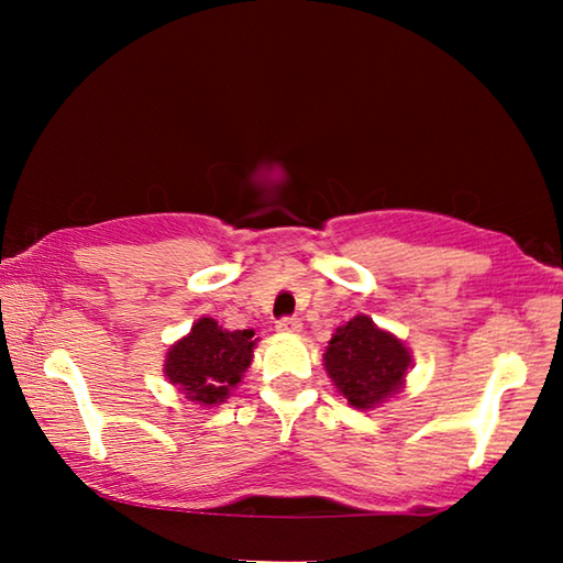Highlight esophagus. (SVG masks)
<instances>
[{
  "instance_id": "obj_1",
  "label": "esophagus",
  "mask_w": 563,
  "mask_h": 563,
  "mask_svg": "<svg viewBox=\"0 0 563 563\" xmlns=\"http://www.w3.org/2000/svg\"><path fill=\"white\" fill-rule=\"evenodd\" d=\"M278 332H283V335H298V332L302 330V322L300 318H283L278 320Z\"/></svg>"
}]
</instances>
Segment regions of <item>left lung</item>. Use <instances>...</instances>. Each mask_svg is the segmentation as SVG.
Here are the masks:
<instances>
[{"label": "left lung", "instance_id": "left-lung-1", "mask_svg": "<svg viewBox=\"0 0 563 563\" xmlns=\"http://www.w3.org/2000/svg\"><path fill=\"white\" fill-rule=\"evenodd\" d=\"M325 373L355 409H375L407 385L412 350L373 318L355 316L340 325L325 347Z\"/></svg>", "mask_w": 563, "mask_h": 563}]
</instances>
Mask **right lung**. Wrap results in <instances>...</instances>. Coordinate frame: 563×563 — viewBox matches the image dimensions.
I'll list each match as a JSON object with an SVG mask.
<instances>
[{"mask_svg": "<svg viewBox=\"0 0 563 563\" xmlns=\"http://www.w3.org/2000/svg\"><path fill=\"white\" fill-rule=\"evenodd\" d=\"M253 330H223L213 318H198L188 335L168 347L164 375L188 402L223 405L253 362Z\"/></svg>", "mask_w": 563, "mask_h": 563, "instance_id": "1", "label": "right lung"}]
</instances>
